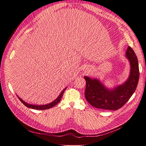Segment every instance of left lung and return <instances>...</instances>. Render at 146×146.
<instances>
[{"instance_id": "left-lung-1", "label": "left lung", "mask_w": 146, "mask_h": 146, "mask_svg": "<svg viewBox=\"0 0 146 146\" xmlns=\"http://www.w3.org/2000/svg\"><path fill=\"white\" fill-rule=\"evenodd\" d=\"M126 56L130 63L129 76L123 84L113 89L106 88L96 78L84 76L86 83L84 96L91 106L98 109L117 110L123 107L133 95L139 78L138 60L130 46L127 49Z\"/></svg>"}]
</instances>
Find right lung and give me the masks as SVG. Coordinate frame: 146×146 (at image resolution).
Masks as SVG:
<instances>
[{
    "label": "right lung",
    "mask_w": 146,
    "mask_h": 146,
    "mask_svg": "<svg viewBox=\"0 0 146 146\" xmlns=\"http://www.w3.org/2000/svg\"><path fill=\"white\" fill-rule=\"evenodd\" d=\"M66 89V88H65V89H64L62 92H61V93L60 94V95L58 96V98H56V99L55 100H54L53 101H52V103H48L47 104H45V105H35V104H29L27 103L26 102H25L24 101H23L21 98H20V97H19V96H17V97L19 98V99L20 100V101H21V102L25 105V106H26L27 108H32V109H34V110H47V109H50V108H52L53 106H55V105H56L58 103L61 99H62V97L63 96V93L64 91H65V90Z\"/></svg>",
    "instance_id": "add662e5"
}]
</instances>
